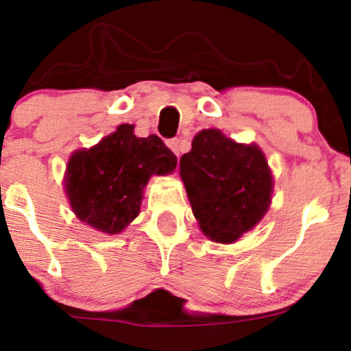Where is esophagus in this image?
I'll return each instance as SVG.
<instances>
[{
    "label": "esophagus",
    "instance_id": "esophagus-1",
    "mask_svg": "<svg viewBox=\"0 0 351 351\" xmlns=\"http://www.w3.org/2000/svg\"><path fill=\"white\" fill-rule=\"evenodd\" d=\"M180 139L178 138H173V139H168L167 141V146L171 149L173 152L176 154V156H180Z\"/></svg>",
    "mask_w": 351,
    "mask_h": 351
}]
</instances>
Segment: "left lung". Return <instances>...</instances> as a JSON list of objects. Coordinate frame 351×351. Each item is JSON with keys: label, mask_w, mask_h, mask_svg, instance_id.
I'll list each match as a JSON object with an SVG mask.
<instances>
[{"label": "left lung", "mask_w": 351, "mask_h": 351, "mask_svg": "<svg viewBox=\"0 0 351 351\" xmlns=\"http://www.w3.org/2000/svg\"><path fill=\"white\" fill-rule=\"evenodd\" d=\"M191 207L210 241L232 244L268 212L273 175L256 144H241L219 130H202L180 158Z\"/></svg>", "instance_id": "1"}]
</instances>
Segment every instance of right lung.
I'll list each match as a JSON object with an SVG mask.
<instances>
[{
  "label": "right lung",
  "mask_w": 351,
  "mask_h": 351,
  "mask_svg": "<svg viewBox=\"0 0 351 351\" xmlns=\"http://www.w3.org/2000/svg\"><path fill=\"white\" fill-rule=\"evenodd\" d=\"M120 125L96 146L73 152L65 171V194L82 223L119 234L139 215L152 175H168L178 158L156 134L138 138Z\"/></svg>",
  "instance_id": "1"
}]
</instances>
